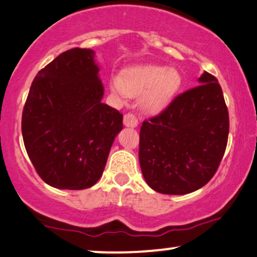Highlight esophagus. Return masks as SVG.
Returning a JSON list of instances; mask_svg holds the SVG:
<instances>
[{
	"instance_id": "1",
	"label": "esophagus",
	"mask_w": 257,
	"mask_h": 257,
	"mask_svg": "<svg viewBox=\"0 0 257 257\" xmlns=\"http://www.w3.org/2000/svg\"><path fill=\"white\" fill-rule=\"evenodd\" d=\"M123 123H124V125L132 126V128H134V126L138 125L137 115H135L134 113H132V112H128V113L124 114Z\"/></svg>"
}]
</instances>
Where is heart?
I'll return each instance as SVG.
<instances>
[{
    "mask_svg": "<svg viewBox=\"0 0 257 257\" xmlns=\"http://www.w3.org/2000/svg\"><path fill=\"white\" fill-rule=\"evenodd\" d=\"M182 86V75L174 68L142 66L111 79L112 90L119 96L142 95V106L149 112H159L176 96Z\"/></svg>",
    "mask_w": 257,
    "mask_h": 257,
    "instance_id": "obj_1",
    "label": "heart"
}]
</instances>
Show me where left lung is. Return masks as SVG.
I'll return each instance as SVG.
<instances>
[{"mask_svg": "<svg viewBox=\"0 0 257 257\" xmlns=\"http://www.w3.org/2000/svg\"><path fill=\"white\" fill-rule=\"evenodd\" d=\"M199 83L140 128V167L157 193L184 195L202 188L224 155L229 115L222 87L207 72Z\"/></svg>", "mask_w": 257, "mask_h": 257, "instance_id": "1", "label": "left lung"}]
</instances>
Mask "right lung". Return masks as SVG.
Segmentation results:
<instances>
[{"label":"right lung","instance_id":"1","mask_svg":"<svg viewBox=\"0 0 257 257\" xmlns=\"http://www.w3.org/2000/svg\"><path fill=\"white\" fill-rule=\"evenodd\" d=\"M94 56L78 47L61 53L36 74L25 101V150L51 187H92L123 128V114L101 102L103 86Z\"/></svg>","mask_w":257,"mask_h":257}]
</instances>
